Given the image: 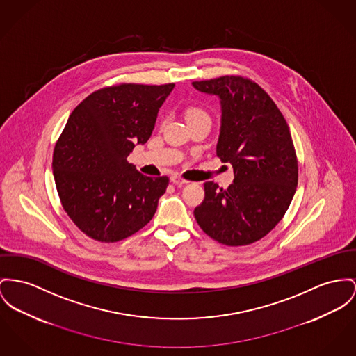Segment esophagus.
Here are the masks:
<instances>
[{
  "mask_svg": "<svg viewBox=\"0 0 356 356\" xmlns=\"http://www.w3.org/2000/svg\"><path fill=\"white\" fill-rule=\"evenodd\" d=\"M170 181H171L172 184H175V185H179V186H182V185H186V184H188V181H186V179H184V178H181L179 175H171Z\"/></svg>",
  "mask_w": 356,
  "mask_h": 356,
  "instance_id": "esophagus-1",
  "label": "esophagus"
}]
</instances>
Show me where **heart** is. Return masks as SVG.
<instances>
[{
	"label": "heart",
	"instance_id": "obj_1",
	"mask_svg": "<svg viewBox=\"0 0 356 356\" xmlns=\"http://www.w3.org/2000/svg\"><path fill=\"white\" fill-rule=\"evenodd\" d=\"M186 119H188V121L197 119H208V115L200 108H190L186 112Z\"/></svg>",
	"mask_w": 356,
	"mask_h": 356
}]
</instances>
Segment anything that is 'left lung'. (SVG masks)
Instances as JSON below:
<instances>
[{
	"label": "left lung",
	"mask_w": 356,
	"mask_h": 356,
	"mask_svg": "<svg viewBox=\"0 0 356 356\" xmlns=\"http://www.w3.org/2000/svg\"><path fill=\"white\" fill-rule=\"evenodd\" d=\"M220 101L216 154L234 168L228 189L207 182L194 209L201 229L227 245H247L266 236L284 217L298 181L291 135L282 113L259 85L241 76L193 82Z\"/></svg>",
	"instance_id": "8db88e82"
}]
</instances>
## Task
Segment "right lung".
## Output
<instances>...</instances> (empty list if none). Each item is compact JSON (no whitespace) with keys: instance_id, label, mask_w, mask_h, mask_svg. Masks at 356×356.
<instances>
[{"instance_id":"1","label":"right lung","mask_w":356,"mask_h":356,"mask_svg":"<svg viewBox=\"0 0 356 356\" xmlns=\"http://www.w3.org/2000/svg\"><path fill=\"white\" fill-rule=\"evenodd\" d=\"M168 85H119L85 98L54 149V179L63 209L88 236L113 243L154 217L168 178L145 177L128 162L149 139Z\"/></svg>"}]
</instances>
